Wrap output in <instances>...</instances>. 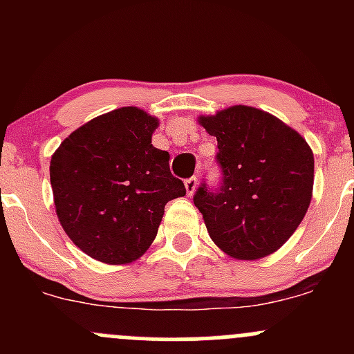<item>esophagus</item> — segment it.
Returning <instances> with one entry per match:
<instances>
[{
  "mask_svg": "<svg viewBox=\"0 0 354 354\" xmlns=\"http://www.w3.org/2000/svg\"><path fill=\"white\" fill-rule=\"evenodd\" d=\"M197 185H198V180H197V176H192V178H187V180H185V188H187V194L190 195H194V192H195V188H197Z\"/></svg>",
  "mask_w": 354,
  "mask_h": 354,
  "instance_id": "34e87169",
  "label": "esophagus"
}]
</instances>
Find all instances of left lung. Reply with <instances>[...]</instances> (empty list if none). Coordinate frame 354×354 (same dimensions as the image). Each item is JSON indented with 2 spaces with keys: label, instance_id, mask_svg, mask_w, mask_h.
I'll list each match as a JSON object with an SVG mask.
<instances>
[{
  "label": "left lung",
  "instance_id": "left-lung-1",
  "mask_svg": "<svg viewBox=\"0 0 354 354\" xmlns=\"http://www.w3.org/2000/svg\"><path fill=\"white\" fill-rule=\"evenodd\" d=\"M200 124L217 138L221 181H202L194 203L212 241L234 259L270 255L288 241L312 200L313 154L272 114L233 106Z\"/></svg>",
  "mask_w": 354,
  "mask_h": 354
}]
</instances>
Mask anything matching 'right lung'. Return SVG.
<instances>
[{"mask_svg": "<svg viewBox=\"0 0 354 354\" xmlns=\"http://www.w3.org/2000/svg\"><path fill=\"white\" fill-rule=\"evenodd\" d=\"M156 127L142 109H114L75 130L53 156L56 214L92 259H138L154 241L166 203L187 194L171 174L169 154L152 145Z\"/></svg>", "mask_w": 354, "mask_h": 354, "instance_id": "obj_1", "label": "right lung"}]
</instances>
